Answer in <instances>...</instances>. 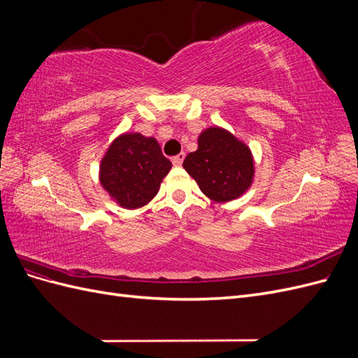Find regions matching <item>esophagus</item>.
I'll use <instances>...</instances> for the list:
<instances>
[{"mask_svg": "<svg viewBox=\"0 0 358 358\" xmlns=\"http://www.w3.org/2000/svg\"><path fill=\"white\" fill-rule=\"evenodd\" d=\"M183 159H185V154H179V155H176L175 158L171 159L173 166H175V167H180V166H182V162H183Z\"/></svg>", "mask_w": 358, "mask_h": 358, "instance_id": "34e87169", "label": "esophagus"}]
</instances>
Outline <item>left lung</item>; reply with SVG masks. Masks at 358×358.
Wrapping results in <instances>:
<instances>
[{"mask_svg": "<svg viewBox=\"0 0 358 358\" xmlns=\"http://www.w3.org/2000/svg\"><path fill=\"white\" fill-rule=\"evenodd\" d=\"M196 152L188 154L183 169L206 197L227 203L251 188L255 162L251 149L229 129L209 127L199 136Z\"/></svg>", "mask_w": 358, "mask_h": 358, "instance_id": "obj_1", "label": "left lung"}]
</instances>
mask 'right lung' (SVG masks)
Here are the masks:
<instances>
[{"label":"right lung","mask_w":358,"mask_h":358,"mask_svg":"<svg viewBox=\"0 0 358 358\" xmlns=\"http://www.w3.org/2000/svg\"><path fill=\"white\" fill-rule=\"evenodd\" d=\"M171 169L154 137L119 134L100 161L99 179L109 197L124 209L143 208L152 200Z\"/></svg>","instance_id":"right-lung-1"}]
</instances>
